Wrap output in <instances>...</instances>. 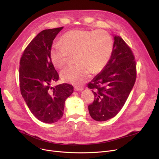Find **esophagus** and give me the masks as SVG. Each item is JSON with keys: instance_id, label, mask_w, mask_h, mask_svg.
<instances>
[{"instance_id": "1", "label": "esophagus", "mask_w": 159, "mask_h": 159, "mask_svg": "<svg viewBox=\"0 0 159 159\" xmlns=\"http://www.w3.org/2000/svg\"><path fill=\"white\" fill-rule=\"evenodd\" d=\"M83 89H84V88H83L77 87V86H75V90L77 91H82Z\"/></svg>"}]
</instances>
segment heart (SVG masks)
<instances>
[{
	"label": "heart",
	"mask_w": 159,
	"mask_h": 159,
	"mask_svg": "<svg viewBox=\"0 0 159 159\" xmlns=\"http://www.w3.org/2000/svg\"><path fill=\"white\" fill-rule=\"evenodd\" d=\"M62 43L55 44L50 49L52 64L57 68L66 64L70 54L76 53V65L66 67L61 73L62 79L80 86L91 75L101 71L109 62L113 52L111 37L104 30H74L67 32Z\"/></svg>",
	"instance_id": "heart-1"
}]
</instances>
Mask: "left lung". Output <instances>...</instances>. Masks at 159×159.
Instances as JSON below:
<instances>
[{"instance_id": "1", "label": "left lung", "mask_w": 159, "mask_h": 159, "mask_svg": "<svg viewBox=\"0 0 159 159\" xmlns=\"http://www.w3.org/2000/svg\"><path fill=\"white\" fill-rule=\"evenodd\" d=\"M136 77V62L132 51L121 37L115 35L109 62L88 84L95 96L93 102L88 106L92 119L102 122L114 117L126 102Z\"/></svg>"}]
</instances>
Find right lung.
Segmentation results:
<instances>
[{
    "label": "right lung",
    "mask_w": 159,
    "mask_h": 159,
    "mask_svg": "<svg viewBox=\"0 0 159 159\" xmlns=\"http://www.w3.org/2000/svg\"><path fill=\"white\" fill-rule=\"evenodd\" d=\"M63 27L42 31L25 49L20 61V92L30 110L40 121L52 124L63 115L66 98L73 92V86L62 84L50 58L53 42Z\"/></svg>",
    "instance_id": "1"
}]
</instances>
